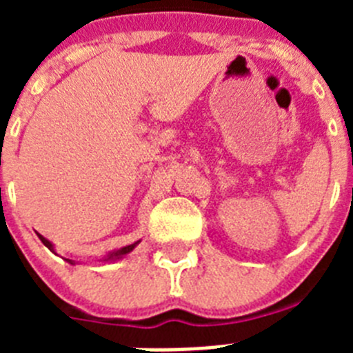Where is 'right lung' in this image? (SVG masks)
I'll list each match as a JSON object with an SVG mask.
<instances>
[{
  "instance_id": "1",
  "label": "right lung",
  "mask_w": 353,
  "mask_h": 353,
  "mask_svg": "<svg viewBox=\"0 0 353 353\" xmlns=\"http://www.w3.org/2000/svg\"><path fill=\"white\" fill-rule=\"evenodd\" d=\"M39 239L42 240V244L46 245V248H49L52 251V244H51V242H49L48 239H43L42 235H39ZM136 244H138V242H134V244L127 245V248H121V249H118V251L111 252V254H109V256H108V260H118V258H121V256H123V254H127V252L132 251V249L136 248ZM68 261H70V260H68ZM70 263H72V261H70Z\"/></svg>"
}]
</instances>
